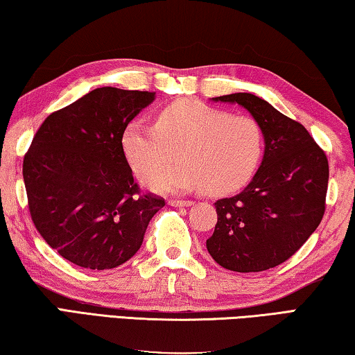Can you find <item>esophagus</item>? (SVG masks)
Instances as JSON below:
<instances>
[{
    "instance_id": "34e87169",
    "label": "esophagus",
    "mask_w": 355,
    "mask_h": 355,
    "mask_svg": "<svg viewBox=\"0 0 355 355\" xmlns=\"http://www.w3.org/2000/svg\"><path fill=\"white\" fill-rule=\"evenodd\" d=\"M168 204L173 207H189L193 204V201H187V200H168Z\"/></svg>"
}]
</instances>
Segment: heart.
Instances as JSON below:
<instances>
[{
	"mask_svg": "<svg viewBox=\"0 0 355 355\" xmlns=\"http://www.w3.org/2000/svg\"><path fill=\"white\" fill-rule=\"evenodd\" d=\"M123 153L141 181H151L177 153L180 164L151 187L227 195L250 182L263 155L265 134L256 118L232 115L198 99L181 98L157 110L154 126L134 120L123 130Z\"/></svg>",
	"mask_w": 355,
	"mask_h": 355,
	"instance_id": "b5f03b06",
	"label": "heart"
}]
</instances>
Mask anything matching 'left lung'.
I'll return each instance as SVG.
<instances>
[{"label": "left lung", "mask_w": 355, "mask_h": 355, "mask_svg": "<svg viewBox=\"0 0 355 355\" xmlns=\"http://www.w3.org/2000/svg\"><path fill=\"white\" fill-rule=\"evenodd\" d=\"M215 101L237 103L262 124V165L241 193L215 202L218 221L207 251L223 268L265 271L284 263L320 226L326 210L327 155L309 130L251 93Z\"/></svg>", "instance_id": "obj_1"}]
</instances>
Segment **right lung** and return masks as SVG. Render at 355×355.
Segmentation results:
<instances>
[{"label":"right lung","instance_id":"right-lung-1","mask_svg":"<svg viewBox=\"0 0 355 355\" xmlns=\"http://www.w3.org/2000/svg\"><path fill=\"white\" fill-rule=\"evenodd\" d=\"M154 92L95 89L53 112L23 159L31 218L62 257L89 270H110L140 250L165 200L141 193L123 153L129 121Z\"/></svg>","mask_w":355,"mask_h":355}]
</instances>
